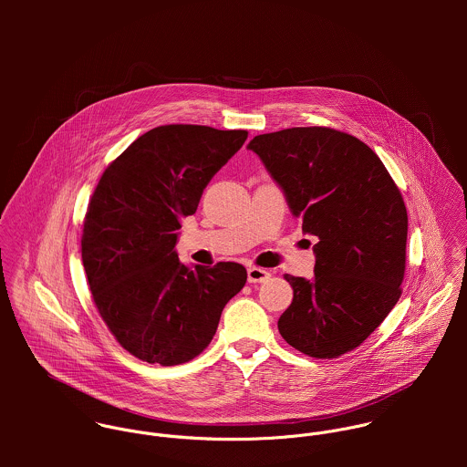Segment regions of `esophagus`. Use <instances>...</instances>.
<instances>
[{
  "label": "esophagus",
  "mask_w": 467,
  "mask_h": 467,
  "mask_svg": "<svg viewBox=\"0 0 467 467\" xmlns=\"http://www.w3.org/2000/svg\"><path fill=\"white\" fill-rule=\"evenodd\" d=\"M269 278V273L263 267H248V282L250 284H261V282H266Z\"/></svg>",
  "instance_id": "esophagus-1"
}]
</instances>
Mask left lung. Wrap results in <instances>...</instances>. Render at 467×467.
I'll use <instances>...</instances> for the list:
<instances>
[{"label": "left lung", "mask_w": 467, "mask_h": 467, "mask_svg": "<svg viewBox=\"0 0 467 467\" xmlns=\"http://www.w3.org/2000/svg\"><path fill=\"white\" fill-rule=\"evenodd\" d=\"M313 246L315 276L284 278L293 302L282 337L311 358L361 345L400 296L408 215L400 189L361 140L329 128L259 134L250 143Z\"/></svg>", "instance_id": "8db88e82"}]
</instances>
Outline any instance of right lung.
Masks as SVG:
<instances>
[{
	"label": "right lung",
	"instance_id": "obj_1",
	"mask_svg": "<svg viewBox=\"0 0 467 467\" xmlns=\"http://www.w3.org/2000/svg\"><path fill=\"white\" fill-rule=\"evenodd\" d=\"M246 138L208 126L154 128L104 171L91 196L80 241L89 291L117 341L141 361L196 358L246 284L237 263L185 266L174 250L182 217L196 213Z\"/></svg>",
	"mask_w": 467,
	"mask_h": 467
}]
</instances>
